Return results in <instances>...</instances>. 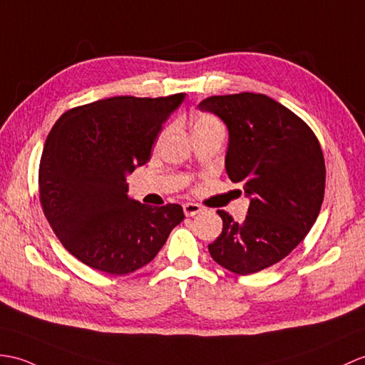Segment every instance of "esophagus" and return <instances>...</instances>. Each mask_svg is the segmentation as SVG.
Listing matches in <instances>:
<instances>
[{"label":"esophagus","instance_id":"esophagus-1","mask_svg":"<svg viewBox=\"0 0 365 365\" xmlns=\"http://www.w3.org/2000/svg\"><path fill=\"white\" fill-rule=\"evenodd\" d=\"M203 208L199 205V203H192V202H186V203H183V211H185V215L186 216H194V215H197V213H200Z\"/></svg>","mask_w":365,"mask_h":365}]
</instances>
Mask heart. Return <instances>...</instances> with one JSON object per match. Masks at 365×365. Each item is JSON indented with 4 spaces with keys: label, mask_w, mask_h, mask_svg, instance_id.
Here are the masks:
<instances>
[{
    "label": "heart",
    "mask_w": 365,
    "mask_h": 365,
    "mask_svg": "<svg viewBox=\"0 0 365 365\" xmlns=\"http://www.w3.org/2000/svg\"><path fill=\"white\" fill-rule=\"evenodd\" d=\"M222 127V123L217 120L215 115L211 113H199L194 116V120L191 123V130L194 133H203V132H210L213 129H219Z\"/></svg>",
    "instance_id": "1"
}]
</instances>
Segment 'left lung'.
<instances>
[{"label":"left lung","mask_w":365,"mask_h":365,"mask_svg":"<svg viewBox=\"0 0 365 365\" xmlns=\"http://www.w3.org/2000/svg\"><path fill=\"white\" fill-rule=\"evenodd\" d=\"M199 108L227 124V174L252 197L242 222L217 210L222 233L210 255L233 274H255L289 255L314 225L325 194L324 152L302 118L261 93L210 96Z\"/></svg>","instance_id":"left-lung-1"}]
</instances>
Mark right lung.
Masks as SVG:
<instances>
[{"label": "right lung", "instance_id": "1", "mask_svg": "<svg viewBox=\"0 0 365 365\" xmlns=\"http://www.w3.org/2000/svg\"><path fill=\"white\" fill-rule=\"evenodd\" d=\"M185 95L115 96L74 107L51 129L38 166L40 203L58 241L93 269L146 266L183 219L179 203L127 197L125 174L150 158L162 124Z\"/></svg>", "mask_w": 365, "mask_h": 365}]
</instances>
